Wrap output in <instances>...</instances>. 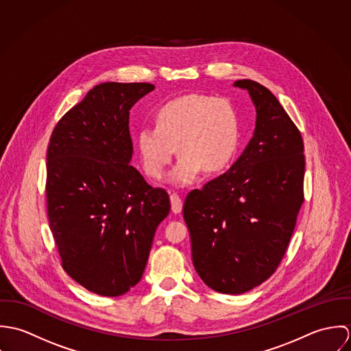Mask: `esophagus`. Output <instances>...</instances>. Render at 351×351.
Masks as SVG:
<instances>
[{
    "mask_svg": "<svg viewBox=\"0 0 351 351\" xmlns=\"http://www.w3.org/2000/svg\"><path fill=\"white\" fill-rule=\"evenodd\" d=\"M170 202H171V210L174 213H180L182 209V197L177 193L170 195Z\"/></svg>",
    "mask_w": 351,
    "mask_h": 351,
    "instance_id": "obj_1",
    "label": "esophagus"
}]
</instances>
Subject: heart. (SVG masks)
Here are the masks:
<instances>
[{
	"label": "heart",
	"mask_w": 351,
	"mask_h": 351,
	"mask_svg": "<svg viewBox=\"0 0 351 351\" xmlns=\"http://www.w3.org/2000/svg\"><path fill=\"white\" fill-rule=\"evenodd\" d=\"M238 141L239 120L228 101L189 95L162 105L156 112V127L139 130L136 143L151 178L162 177L177 147L181 158L167 180L185 186L201 170L208 174L221 171L231 162Z\"/></svg>",
	"instance_id": "obj_1"
}]
</instances>
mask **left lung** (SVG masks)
Instances as JSON below:
<instances>
[{
    "label": "left lung",
    "mask_w": 351,
    "mask_h": 351,
    "mask_svg": "<svg viewBox=\"0 0 351 351\" xmlns=\"http://www.w3.org/2000/svg\"><path fill=\"white\" fill-rule=\"evenodd\" d=\"M255 106V130L237 162L184 204L192 259L213 291L241 295L280 265L304 201V143L280 101L261 84L239 80Z\"/></svg>",
    "instance_id": "left-lung-1"
}]
</instances>
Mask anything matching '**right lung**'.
Wrapping results in <instances>:
<instances>
[{"instance_id": "1", "label": "right lung", "mask_w": 351, "mask_h": 351, "mask_svg": "<svg viewBox=\"0 0 351 351\" xmlns=\"http://www.w3.org/2000/svg\"><path fill=\"white\" fill-rule=\"evenodd\" d=\"M151 84L104 82L52 131L47 150V213L64 271L100 296L124 295L142 278L165 189L131 166L130 109Z\"/></svg>"}]
</instances>
